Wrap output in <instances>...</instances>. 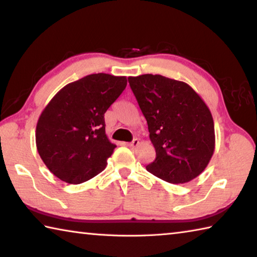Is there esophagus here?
<instances>
[{"instance_id": "34e87169", "label": "esophagus", "mask_w": 257, "mask_h": 257, "mask_svg": "<svg viewBox=\"0 0 257 257\" xmlns=\"http://www.w3.org/2000/svg\"><path fill=\"white\" fill-rule=\"evenodd\" d=\"M138 144H139V141H138L137 138H135L132 143H128L127 146L130 147V149H135V147L138 146Z\"/></svg>"}]
</instances>
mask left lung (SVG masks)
Returning a JSON list of instances; mask_svg holds the SVG:
<instances>
[{
	"instance_id": "8db88e82",
	"label": "left lung",
	"mask_w": 257,
	"mask_h": 257,
	"mask_svg": "<svg viewBox=\"0 0 257 257\" xmlns=\"http://www.w3.org/2000/svg\"><path fill=\"white\" fill-rule=\"evenodd\" d=\"M128 81L156 152L147 171L171 184L195 179L214 153V122L210 108L184 81L151 73L129 77Z\"/></svg>"
}]
</instances>
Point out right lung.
<instances>
[{
    "instance_id": "obj_1",
    "label": "right lung",
    "mask_w": 257,
    "mask_h": 257,
    "mask_svg": "<svg viewBox=\"0 0 257 257\" xmlns=\"http://www.w3.org/2000/svg\"><path fill=\"white\" fill-rule=\"evenodd\" d=\"M127 86V77L93 73L55 94L36 125L38 154L55 177L81 184L102 172L115 145L105 134L104 113Z\"/></svg>"
}]
</instances>
